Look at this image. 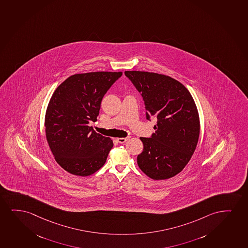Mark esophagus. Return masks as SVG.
Here are the masks:
<instances>
[{"label":"esophagus","mask_w":248,"mask_h":248,"mask_svg":"<svg viewBox=\"0 0 248 248\" xmlns=\"http://www.w3.org/2000/svg\"><path fill=\"white\" fill-rule=\"evenodd\" d=\"M130 138L129 136H128V137H125V138H119L118 139V141L119 142V143H121V144H123V143H125Z\"/></svg>","instance_id":"esophagus-1"}]
</instances>
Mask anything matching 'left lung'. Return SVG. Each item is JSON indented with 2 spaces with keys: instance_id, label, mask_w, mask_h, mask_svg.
I'll return each instance as SVG.
<instances>
[{
  "instance_id": "obj_1",
  "label": "left lung",
  "mask_w": 248,
  "mask_h": 248,
  "mask_svg": "<svg viewBox=\"0 0 248 248\" xmlns=\"http://www.w3.org/2000/svg\"><path fill=\"white\" fill-rule=\"evenodd\" d=\"M145 102L146 119H157L155 132L140 137L144 145L137 156L139 168L154 180L172 177L183 170L196 149L200 117L189 92L165 75L125 71Z\"/></svg>"
}]
</instances>
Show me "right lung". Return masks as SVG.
I'll use <instances>...</instances> for the list:
<instances>
[{"label":"right lung","instance_id":"add662e5","mask_svg":"<svg viewBox=\"0 0 248 248\" xmlns=\"http://www.w3.org/2000/svg\"><path fill=\"white\" fill-rule=\"evenodd\" d=\"M121 76L108 71L73 75L52 95L45 115L46 139L55 161L68 172L86 177L106 162L113 141L88 124L97 121L103 96Z\"/></svg>","mask_w":248,"mask_h":248}]
</instances>
